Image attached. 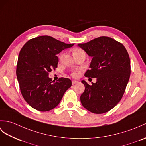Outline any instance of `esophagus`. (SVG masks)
I'll return each mask as SVG.
<instances>
[{"label":"esophagus","mask_w":146,"mask_h":146,"mask_svg":"<svg viewBox=\"0 0 146 146\" xmlns=\"http://www.w3.org/2000/svg\"><path fill=\"white\" fill-rule=\"evenodd\" d=\"M79 83V81H72V84L73 85H74V84H77V83Z\"/></svg>","instance_id":"34e87169"}]
</instances>
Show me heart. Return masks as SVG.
<instances>
[{"label": "heart", "mask_w": 146, "mask_h": 146, "mask_svg": "<svg viewBox=\"0 0 146 146\" xmlns=\"http://www.w3.org/2000/svg\"><path fill=\"white\" fill-rule=\"evenodd\" d=\"M83 52H84L83 50L81 49L80 48H74L73 50V55H75L77 54H80V53H83ZM78 73L76 72H73L72 73V76H77Z\"/></svg>", "instance_id": "obj_1"}]
</instances>
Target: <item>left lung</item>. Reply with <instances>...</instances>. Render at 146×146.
<instances>
[{
    "mask_svg": "<svg viewBox=\"0 0 146 146\" xmlns=\"http://www.w3.org/2000/svg\"><path fill=\"white\" fill-rule=\"evenodd\" d=\"M78 46L91 57L89 68L84 76L97 78L96 83L85 86L81 95L82 105L96 114L109 111L120 101L131 73L130 59L123 45L109 37L102 36Z\"/></svg>",
    "mask_w": 146,
    "mask_h": 146,
    "instance_id": "left-lung-1",
    "label": "left lung"
}]
</instances>
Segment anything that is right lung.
<instances>
[{
  "instance_id": "1",
  "label": "right lung",
  "mask_w": 146,
  "mask_h": 146,
  "mask_svg": "<svg viewBox=\"0 0 146 146\" xmlns=\"http://www.w3.org/2000/svg\"><path fill=\"white\" fill-rule=\"evenodd\" d=\"M74 44H65L48 36L29 40L18 58L17 77L23 98L33 109L47 111L57 107L72 86L68 78L52 81L48 73L57 67V55Z\"/></svg>"
}]
</instances>
